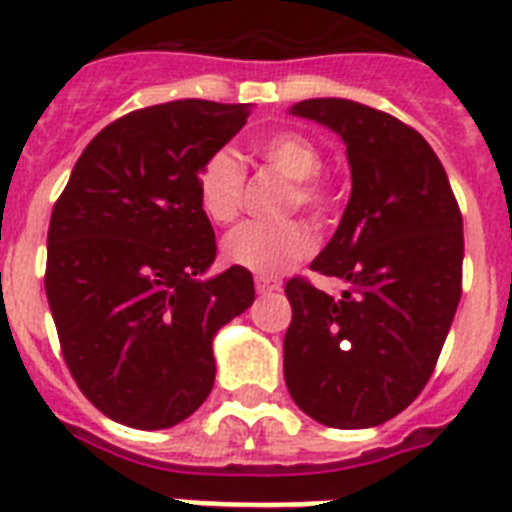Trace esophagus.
Wrapping results in <instances>:
<instances>
[{"instance_id":"obj_1","label":"esophagus","mask_w":512,"mask_h":512,"mask_svg":"<svg viewBox=\"0 0 512 512\" xmlns=\"http://www.w3.org/2000/svg\"><path fill=\"white\" fill-rule=\"evenodd\" d=\"M280 288H282L280 277L256 275V290H259V293H275V290H280Z\"/></svg>"}]
</instances>
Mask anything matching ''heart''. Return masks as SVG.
Masks as SVG:
<instances>
[{
    "mask_svg": "<svg viewBox=\"0 0 512 512\" xmlns=\"http://www.w3.org/2000/svg\"><path fill=\"white\" fill-rule=\"evenodd\" d=\"M256 153L269 169L290 179L285 208H304L325 216L333 206V187L320 171V145L298 132H275L256 142ZM200 211L214 224H227L240 214L245 195V169L232 150L222 147L203 161L195 179ZM314 235L298 219L282 222H245L222 240L224 259L259 275H280L290 264L309 256Z\"/></svg>",
    "mask_w": 512,
    "mask_h": 512,
    "instance_id": "1",
    "label": "heart"
}]
</instances>
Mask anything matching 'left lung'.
Segmentation results:
<instances>
[{"mask_svg":"<svg viewBox=\"0 0 512 512\" xmlns=\"http://www.w3.org/2000/svg\"><path fill=\"white\" fill-rule=\"evenodd\" d=\"M290 113L341 137L351 198L312 261L346 290L285 285V386L317 423L370 428L407 410L436 367L463 293V214L431 145L399 118L341 97Z\"/></svg>","mask_w":512,"mask_h":512,"instance_id":"left-lung-1","label":"left lung"}]
</instances>
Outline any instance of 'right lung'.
<instances>
[{
  "label": "right lung",
  "mask_w": 512,
  "mask_h": 512,
  "mask_svg": "<svg viewBox=\"0 0 512 512\" xmlns=\"http://www.w3.org/2000/svg\"><path fill=\"white\" fill-rule=\"evenodd\" d=\"M251 105L177 100L134 110L87 145L52 208L47 301L65 365L116 423H182L214 388V335L253 304L248 269L203 280L214 227L195 179Z\"/></svg>",
  "instance_id": "right-lung-1"
}]
</instances>
